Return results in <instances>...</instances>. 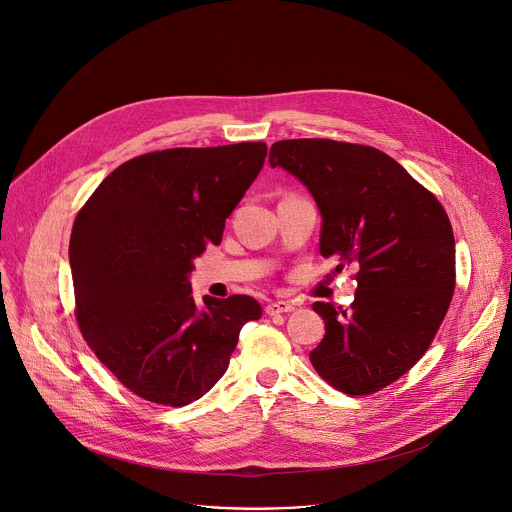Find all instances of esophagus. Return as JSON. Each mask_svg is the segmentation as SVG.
I'll return each instance as SVG.
<instances>
[{"label": "esophagus", "instance_id": "esophagus-1", "mask_svg": "<svg viewBox=\"0 0 512 512\" xmlns=\"http://www.w3.org/2000/svg\"><path fill=\"white\" fill-rule=\"evenodd\" d=\"M291 310H294V306H291L289 302H271V304H267L265 314H267V316H277V314L291 312Z\"/></svg>", "mask_w": 512, "mask_h": 512}]
</instances>
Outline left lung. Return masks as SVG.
<instances>
[{
  "instance_id": "obj_1",
  "label": "left lung",
  "mask_w": 512,
  "mask_h": 512,
  "mask_svg": "<svg viewBox=\"0 0 512 512\" xmlns=\"http://www.w3.org/2000/svg\"><path fill=\"white\" fill-rule=\"evenodd\" d=\"M269 164L294 174L322 212L320 253L354 267L350 308L316 302L326 324L310 352L318 375L346 395H371L427 352L456 287L450 218L427 188L371 145L281 139Z\"/></svg>"
}]
</instances>
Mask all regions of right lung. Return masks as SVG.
Masks as SVG:
<instances>
[{"mask_svg": "<svg viewBox=\"0 0 512 512\" xmlns=\"http://www.w3.org/2000/svg\"><path fill=\"white\" fill-rule=\"evenodd\" d=\"M267 145L172 148L113 170L79 210L70 235L75 316L105 367L137 397L184 407L221 379L249 296L204 298L192 259L223 239L227 216L263 168Z\"/></svg>", "mask_w": 512, "mask_h": 512, "instance_id": "right-lung-1", "label": "right lung"}]
</instances>
